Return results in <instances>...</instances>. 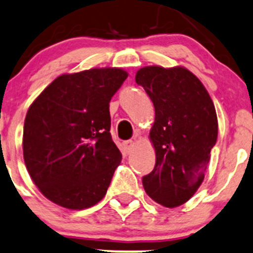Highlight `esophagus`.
<instances>
[{
    "mask_svg": "<svg viewBox=\"0 0 253 253\" xmlns=\"http://www.w3.org/2000/svg\"><path fill=\"white\" fill-rule=\"evenodd\" d=\"M133 147H134L133 140H126V142H124V148L125 150H126V153H131Z\"/></svg>",
    "mask_w": 253,
    "mask_h": 253,
    "instance_id": "1",
    "label": "esophagus"
}]
</instances>
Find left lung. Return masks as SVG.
Segmentation results:
<instances>
[{"label": "left lung", "instance_id": "obj_1", "mask_svg": "<svg viewBox=\"0 0 253 253\" xmlns=\"http://www.w3.org/2000/svg\"><path fill=\"white\" fill-rule=\"evenodd\" d=\"M135 82L155 108L150 140L155 167L143 177L145 193L165 207L187 203L203 183L218 135L216 109L201 81L182 66H144Z\"/></svg>", "mask_w": 253, "mask_h": 253}]
</instances>
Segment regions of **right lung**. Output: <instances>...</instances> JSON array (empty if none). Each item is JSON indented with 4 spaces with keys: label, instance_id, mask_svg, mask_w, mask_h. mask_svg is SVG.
<instances>
[{
    "label": "right lung",
    "instance_id": "right-lung-1",
    "mask_svg": "<svg viewBox=\"0 0 253 253\" xmlns=\"http://www.w3.org/2000/svg\"><path fill=\"white\" fill-rule=\"evenodd\" d=\"M127 76L120 68L64 74L29 108L24 161L52 203L84 210L104 198L122 159L111 139L109 103Z\"/></svg>",
    "mask_w": 253,
    "mask_h": 253
}]
</instances>
